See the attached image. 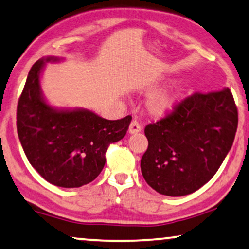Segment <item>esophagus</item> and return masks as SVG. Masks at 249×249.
I'll list each match as a JSON object with an SVG mask.
<instances>
[{
  "label": "esophagus",
  "mask_w": 249,
  "mask_h": 249,
  "mask_svg": "<svg viewBox=\"0 0 249 249\" xmlns=\"http://www.w3.org/2000/svg\"><path fill=\"white\" fill-rule=\"evenodd\" d=\"M141 132V126L136 121H133L131 124H129V127H128V133L129 134H135V133H139Z\"/></svg>",
  "instance_id": "34e87169"
}]
</instances>
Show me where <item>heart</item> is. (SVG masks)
<instances>
[{"mask_svg":"<svg viewBox=\"0 0 249 249\" xmlns=\"http://www.w3.org/2000/svg\"><path fill=\"white\" fill-rule=\"evenodd\" d=\"M184 96V88L179 82L152 93L145 101V108L152 117H164L173 113Z\"/></svg>","mask_w":249,"mask_h":249,"instance_id":"obj_1","label":"heart"}]
</instances>
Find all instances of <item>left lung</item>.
I'll use <instances>...</instances> for the list:
<instances>
[{"mask_svg": "<svg viewBox=\"0 0 249 249\" xmlns=\"http://www.w3.org/2000/svg\"><path fill=\"white\" fill-rule=\"evenodd\" d=\"M237 125L238 111L229 88L187 97L173 114L144 129L149 145L141 171L145 181L167 196L197 191L228 155Z\"/></svg>", "mask_w": 249, "mask_h": 249, "instance_id": "obj_1", "label": "left lung"}]
</instances>
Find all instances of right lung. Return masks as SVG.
I'll use <instances>...</instances> for the list:
<instances>
[{"instance_id": "1", "label": "right lung", "mask_w": 249, "mask_h": 249, "mask_svg": "<svg viewBox=\"0 0 249 249\" xmlns=\"http://www.w3.org/2000/svg\"><path fill=\"white\" fill-rule=\"evenodd\" d=\"M64 58L46 56L35 63L17 109L21 145L31 166L48 183L74 188L89 184L101 173L110 143L125 136L132 117L109 121L86 108L55 107L41 89L47 63Z\"/></svg>"}]
</instances>
